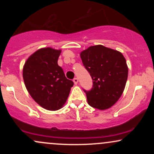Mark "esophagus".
I'll return each mask as SVG.
<instances>
[{
	"label": "esophagus",
	"mask_w": 154,
	"mask_h": 154,
	"mask_svg": "<svg viewBox=\"0 0 154 154\" xmlns=\"http://www.w3.org/2000/svg\"><path fill=\"white\" fill-rule=\"evenodd\" d=\"M73 82L75 83V85H77V83H78V79L75 78L73 79Z\"/></svg>",
	"instance_id": "obj_1"
}]
</instances>
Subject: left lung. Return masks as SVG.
<instances>
[{"label":"left lung","mask_w":154,"mask_h":154,"mask_svg":"<svg viewBox=\"0 0 154 154\" xmlns=\"http://www.w3.org/2000/svg\"><path fill=\"white\" fill-rule=\"evenodd\" d=\"M85 67L93 79V88L85 92L88 103L99 110L109 109L122 94L128 76L126 59L119 51L102 45L80 53Z\"/></svg>","instance_id":"left-lung-1"}]
</instances>
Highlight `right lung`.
Returning <instances> with one entry per match:
<instances>
[{
    "label": "right lung",
    "instance_id": "obj_1",
    "mask_svg": "<svg viewBox=\"0 0 154 154\" xmlns=\"http://www.w3.org/2000/svg\"><path fill=\"white\" fill-rule=\"evenodd\" d=\"M61 50L43 48L26 59L23 79L28 93L43 109L56 111L66 103L74 82L58 65Z\"/></svg>",
    "mask_w": 154,
    "mask_h": 154
}]
</instances>
